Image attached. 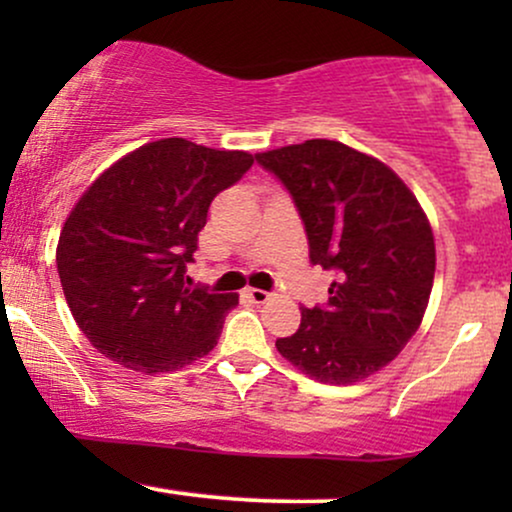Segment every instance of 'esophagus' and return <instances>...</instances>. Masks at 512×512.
<instances>
[{"label":"esophagus","instance_id":"obj_1","mask_svg":"<svg viewBox=\"0 0 512 512\" xmlns=\"http://www.w3.org/2000/svg\"><path fill=\"white\" fill-rule=\"evenodd\" d=\"M245 293H248V298L252 303H267L269 296H272V293L262 291V289H248Z\"/></svg>","mask_w":512,"mask_h":512}]
</instances>
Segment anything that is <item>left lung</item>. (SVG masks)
Returning a JSON list of instances; mask_svg holds the SVG:
<instances>
[{
  "label": "left lung",
  "instance_id": "8db88e82",
  "mask_svg": "<svg viewBox=\"0 0 512 512\" xmlns=\"http://www.w3.org/2000/svg\"><path fill=\"white\" fill-rule=\"evenodd\" d=\"M255 158L289 190L310 262L337 274L327 303L303 308L276 349L320 383H358L404 349L426 313L436 272L426 214L385 163L342 142L308 139Z\"/></svg>",
  "mask_w": 512,
  "mask_h": 512
}]
</instances>
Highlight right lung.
Returning a JSON list of instances; mask_svg holds the SVG:
<instances>
[{
	"label": "right lung",
	"instance_id": "right-lung-1",
	"mask_svg": "<svg viewBox=\"0 0 512 512\" xmlns=\"http://www.w3.org/2000/svg\"><path fill=\"white\" fill-rule=\"evenodd\" d=\"M245 151L161 139L110 166L64 221L57 272L76 325L120 366L166 373L219 342L236 293L187 286L214 197L248 173Z\"/></svg>",
	"mask_w": 512,
	"mask_h": 512
}]
</instances>
